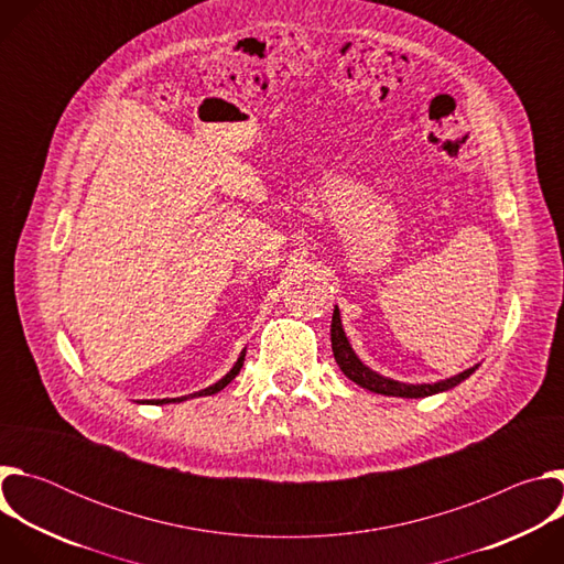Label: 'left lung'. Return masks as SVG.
<instances>
[{"label": "left lung", "mask_w": 564, "mask_h": 564, "mask_svg": "<svg viewBox=\"0 0 564 564\" xmlns=\"http://www.w3.org/2000/svg\"><path fill=\"white\" fill-rule=\"evenodd\" d=\"M330 341H333V352H335V359L341 368V372L352 379L357 386L370 390V392H379V394H388V397H409V399H417V397H429V394H437V392H444V390H451L455 388L457 383H462L464 379H468L477 366L455 375V377H448V379H442V381H435V383H404V381H397V379H390V377H383L375 370H370L352 350L346 333H344V326H341V314H339V307H335L333 312V326H330Z\"/></svg>", "instance_id": "1"}]
</instances>
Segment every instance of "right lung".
<instances>
[{
    "mask_svg": "<svg viewBox=\"0 0 564 564\" xmlns=\"http://www.w3.org/2000/svg\"><path fill=\"white\" fill-rule=\"evenodd\" d=\"M243 361H246V350L240 352V357H238V361L234 364V368L223 377V379H218L216 383H212V386H207V388H203V390H198V392H194V394H185V397H174V399H147V404H153V406H160V404H176V401H185V399H194V397H207V394H214V392H218V390H223L238 372H240V368H243ZM144 404V401H142Z\"/></svg>",
    "mask_w": 564,
    "mask_h": 564,
    "instance_id": "obj_1",
    "label": "right lung"
}]
</instances>
